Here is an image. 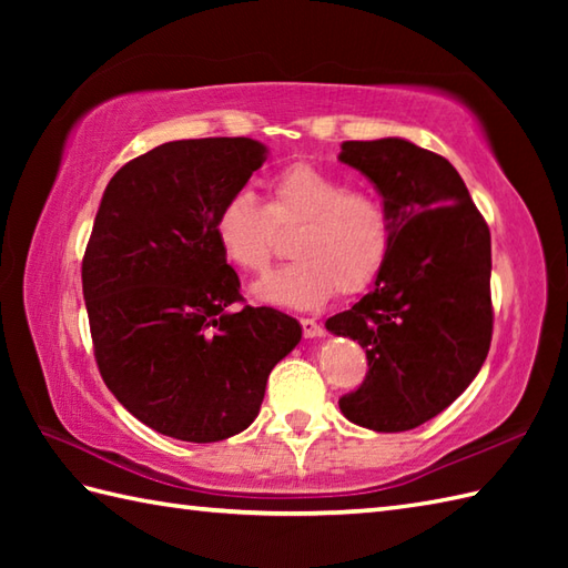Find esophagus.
<instances>
[{"label":"esophagus","mask_w":568,"mask_h":568,"mask_svg":"<svg viewBox=\"0 0 568 568\" xmlns=\"http://www.w3.org/2000/svg\"><path fill=\"white\" fill-rule=\"evenodd\" d=\"M300 324H303L305 339H317V336H324V327H322V324H320L317 320L305 317V320H300Z\"/></svg>","instance_id":"esophagus-1"}]
</instances>
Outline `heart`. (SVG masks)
Masks as SVG:
<instances>
[{
	"instance_id": "b5f03b06",
	"label": "heart",
	"mask_w": 568,
	"mask_h": 568,
	"mask_svg": "<svg viewBox=\"0 0 568 568\" xmlns=\"http://www.w3.org/2000/svg\"><path fill=\"white\" fill-rule=\"evenodd\" d=\"M295 226L297 261L253 287L261 303L312 310L336 291L364 293L385 268L395 236L393 214L376 192L348 190L342 175L303 161L271 175L265 207L248 190L229 195L214 234L229 263L261 275L275 258V229Z\"/></svg>"
}]
</instances>
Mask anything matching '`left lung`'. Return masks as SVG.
Listing matches in <instances>:
<instances>
[{"label":"left lung","instance_id":"1","mask_svg":"<svg viewBox=\"0 0 568 568\" xmlns=\"http://www.w3.org/2000/svg\"><path fill=\"white\" fill-rule=\"evenodd\" d=\"M339 161L376 185L395 224L376 283L327 320L368 358L339 407L358 427L407 432L449 407L488 356L490 232L456 168L413 141H344Z\"/></svg>","mask_w":568,"mask_h":568}]
</instances>
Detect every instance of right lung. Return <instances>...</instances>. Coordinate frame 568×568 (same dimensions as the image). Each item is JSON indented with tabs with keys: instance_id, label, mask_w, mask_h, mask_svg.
I'll return each instance as SVG.
<instances>
[{
	"instance_id": "obj_1",
	"label": "right lung",
	"mask_w": 568,
	"mask_h": 568,
	"mask_svg": "<svg viewBox=\"0 0 568 568\" xmlns=\"http://www.w3.org/2000/svg\"><path fill=\"white\" fill-rule=\"evenodd\" d=\"M265 155L244 136L168 141L119 168L94 216L82 258L94 358L116 400L165 437L244 432L303 339L273 307L229 310L244 297L214 222Z\"/></svg>"
}]
</instances>
